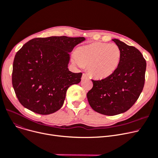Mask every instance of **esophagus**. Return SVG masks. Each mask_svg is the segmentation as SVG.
<instances>
[{
  "instance_id": "obj_1",
  "label": "esophagus",
  "mask_w": 158,
  "mask_h": 158,
  "mask_svg": "<svg viewBox=\"0 0 158 158\" xmlns=\"http://www.w3.org/2000/svg\"><path fill=\"white\" fill-rule=\"evenodd\" d=\"M89 77V76H88V75L87 74H86V73H83V75H82V79L83 80V79H86V78H87Z\"/></svg>"
}]
</instances>
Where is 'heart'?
Here are the masks:
<instances>
[{
	"label": "heart",
	"mask_w": 158,
	"mask_h": 158,
	"mask_svg": "<svg viewBox=\"0 0 158 158\" xmlns=\"http://www.w3.org/2000/svg\"><path fill=\"white\" fill-rule=\"evenodd\" d=\"M120 58L121 52L117 44L94 42L78 48L74 60L80 67L87 66L92 76L105 78L115 71Z\"/></svg>",
	"instance_id": "heart-1"
}]
</instances>
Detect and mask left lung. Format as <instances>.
Instances as JSON below:
<instances>
[{
  "mask_svg": "<svg viewBox=\"0 0 158 158\" xmlns=\"http://www.w3.org/2000/svg\"><path fill=\"white\" fill-rule=\"evenodd\" d=\"M112 40L121 52L118 66L104 79L91 80L93 87L87 94L91 108L105 115L126 112L138 99L145 83L146 61L142 53L118 40Z\"/></svg>",
  "mask_w": 158,
  "mask_h": 158,
  "instance_id": "8db88e82",
  "label": "left lung"
}]
</instances>
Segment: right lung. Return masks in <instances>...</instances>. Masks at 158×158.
<instances>
[{
    "label": "right lung",
    "mask_w": 158,
    "mask_h": 158,
    "mask_svg": "<svg viewBox=\"0 0 158 158\" xmlns=\"http://www.w3.org/2000/svg\"><path fill=\"white\" fill-rule=\"evenodd\" d=\"M83 37L34 38L17 52L12 84L20 103L32 112L49 115L63 105L68 89L81 81V73L68 69L69 53Z\"/></svg>",
    "instance_id": "add662e5"
}]
</instances>
